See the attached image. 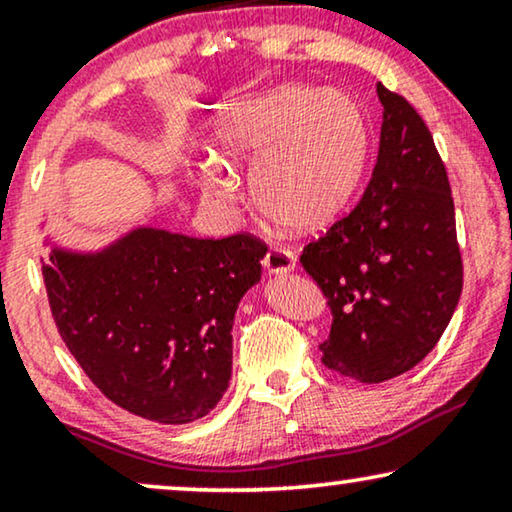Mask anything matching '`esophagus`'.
I'll return each instance as SVG.
<instances>
[{
	"label": "esophagus",
	"instance_id": "34e87169",
	"mask_svg": "<svg viewBox=\"0 0 512 512\" xmlns=\"http://www.w3.org/2000/svg\"><path fill=\"white\" fill-rule=\"evenodd\" d=\"M262 264L269 273H287L294 271V266H297V255L285 246H269Z\"/></svg>",
	"mask_w": 512,
	"mask_h": 512
}]
</instances>
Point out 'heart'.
Segmentation results:
<instances>
[{
  "label": "heart",
  "mask_w": 512,
  "mask_h": 512,
  "mask_svg": "<svg viewBox=\"0 0 512 512\" xmlns=\"http://www.w3.org/2000/svg\"><path fill=\"white\" fill-rule=\"evenodd\" d=\"M369 132L355 99L341 90L283 85L239 109L220 153L252 162L248 192L255 206L292 232L329 225L362 181ZM208 187L218 183L208 178Z\"/></svg>",
  "instance_id": "heart-1"
}]
</instances>
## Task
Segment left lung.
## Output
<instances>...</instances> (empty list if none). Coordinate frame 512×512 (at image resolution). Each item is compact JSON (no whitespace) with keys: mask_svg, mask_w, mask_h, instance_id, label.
<instances>
[{"mask_svg":"<svg viewBox=\"0 0 512 512\" xmlns=\"http://www.w3.org/2000/svg\"><path fill=\"white\" fill-rule=\"evenodd\" d=\"M378 160L350 215L308 243L301 266L334 315L322 362L383 383L434 350L462 294V255L448 174L427 125L378 83Z\"/></svg>","mask_w":512,"mask_h":512,"instance_id":"1","label":"left lung"}]
</instances>
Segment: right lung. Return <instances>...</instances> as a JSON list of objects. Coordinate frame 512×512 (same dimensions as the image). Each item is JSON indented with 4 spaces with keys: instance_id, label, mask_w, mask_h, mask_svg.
<instances>
[{
    "instance_id": "right-lung-1",
    "label": "right lung",
    "mask_w": 512,
    "mask_h": 512,
    "mask_svg": "<svg viewBox=\"0 0 512 512\" xmlns=\"http://www.w3.org/2000/svg\"><path fill=\"white\" fill-rule=\"evenodd\" d=\"M46 246L55 325L104 397L160 424L218 406L232 378L236 308L262 278L257 236L213 241L139 225L99 250L50 236Z\"/></svg>"
}]
</instances>
